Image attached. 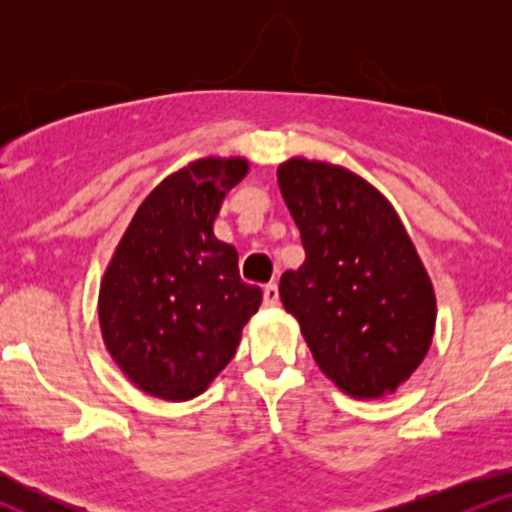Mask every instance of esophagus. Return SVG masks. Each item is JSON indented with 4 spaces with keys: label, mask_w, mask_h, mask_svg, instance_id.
Returning a JSON list of instances; mask_svg holds the SVG:
<instances>
[{
    "label": "esophagus",
    "mask_w": 512,
    "mask_h": 512,
    "mask_svg": "<svg viewBox=\"0 0 512 512\" xmlns=\"http://www.w3.org/2000/svg\"><path fill=\"white\" fill-rule=\"evenodd\" d=\"M264 308H276L279 305V289H276V284H267L264 286Z\"/></svg>",
    "instance_id": "obj_1"
}]
</instances>
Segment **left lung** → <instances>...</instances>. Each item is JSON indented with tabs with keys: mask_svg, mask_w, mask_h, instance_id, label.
<instances>
[{
	"mask_svg": "<svg viewBox=\"0 0 512 512\" xmlns=\"http://www.w3.org/2000/svg\"><path fill=\"white\" fill-rule=\"evenodd\" d=\"M305 250L279 296L315 363L356 399L395 392L436 330V293L395 207L342 166L289 158L276 170Z\"/></svg>",
	"mask_w": 512,
	"mask_h": 512,
	"instance_id": "1",
	"label": "left lung"
}]
</instances>
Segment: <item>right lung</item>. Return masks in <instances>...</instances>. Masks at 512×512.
<instances>
[{
	"mask_svg": "<svg viewBox=\"0 0 512 512\" xmlns=\"http://www.w3.org/2000/svg\"><path fill=\"white\" fill-rule=\"evenodd\" d=\"M240 156L199 158L158 182L117 243L98 293L108 354L139 390L168 402L202 395L228 366L260 286L214 236L223 197L248 175Z\"/></svg>",
	"mask_w": 512,
	"mask_h": 512,
	"instance_id": "right-lung-1",
	"label": "right lung"
}]
</instances>
